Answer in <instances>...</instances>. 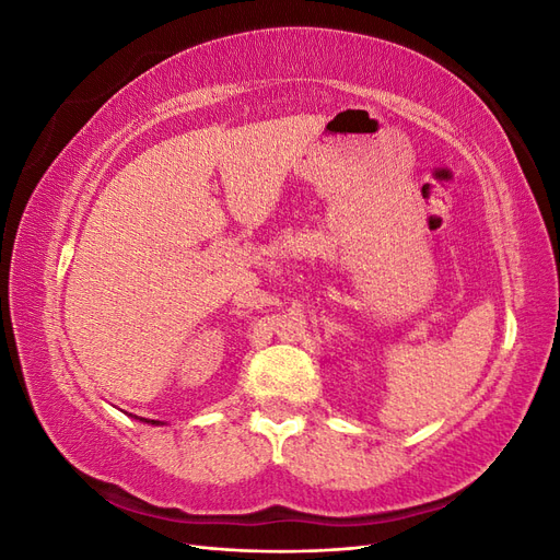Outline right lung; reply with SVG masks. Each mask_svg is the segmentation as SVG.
I'll return each instance as SVG.
<instances>
[{
    "instance_id": "add662e5",
    "label": "right lung",
    "mask_w": 560,
    "mask_h": 560,
    "mask_svg": "<svg viewBox=\"0 0 560 560\" xmlns=\"http://www.w3.org/2000/svg\"><path fill=\"white\" fill-rule=\"evenodd\" d=\"M142 422H151V425H159V420H147V418H140Z\"/></svg>"
}]
</instances>
